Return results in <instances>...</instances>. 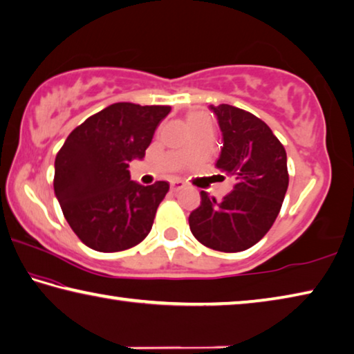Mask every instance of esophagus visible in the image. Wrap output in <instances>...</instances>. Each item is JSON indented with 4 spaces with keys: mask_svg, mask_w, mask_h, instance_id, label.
I'll return each mask as SVG.
<instances>
[{
    "mask_svg": "<svg viewBox=\"0 0 354 354\" xmlns=\"http://www.w3.org/2000/svg\"><path fill=\"white\" fill-rule=\"evenodd\" d=\"M182 188H185V183L182 180H172L171 182V189L174 191V193H177V191L182 189Z\"/></svg>",
    "mask_w": 354,
    "mask_h": 354,
    "instance_id": "obj_1",
    "label": "esophagus"
}]
</instances>
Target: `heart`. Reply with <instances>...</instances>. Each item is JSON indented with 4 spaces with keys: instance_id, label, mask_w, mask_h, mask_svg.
<instances>
[{
    "instance_id": "heart-1",
    "label": "heart",
    "mask_w": 354,
    "mask_h": 354,
    "mask_svg": "<svg viewBox=\"0 0 354 354\" xmlns=\"http://www.w3.org/2000/svg\"><path fill=\"white\" fill-rule=\"evenodd\" d=\"M201 121H209L208 115L205 111H193V113L188 115V124H196V122H201Z\"/></svg>"
}]
</instances>
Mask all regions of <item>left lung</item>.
Instances as JSON below:
<instances>
[{
	"mask_svg": "<svg viewBox=\"0 0 354 354\" xmlns=\"http://www.w3.org/2000/svg\"><path fill=\"white\" fill-rule=\"evenodd\" d=\"M222 132L216 166L233 177L234 189L218 202L201 191L189 228L201 244L218 252H243L274 225L288 191V160L280 140L250 111L228 104L209 105Z\"/></svg>",
	"mask_w": 354,
	"mask_h": 354,
	"instance_id": "obj_1",
	"label": "left lung"
}]
</instances>
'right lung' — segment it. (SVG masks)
<instances>
[{
    "label": "right lung",
    "mask_w": 354,
    "mask_h": 354,
    "mask_svg": "<svg viewBox=\"0 0 354 354\" xmlns=\"http://www.w3.org/2000/svg\"><path fill=\"white\" fill-rule=\"evenodd\" d=\"M169 105L111 104L77 126L55 155L54 193L73 232L96 252L135 247L151 232L169 183L142 187L129 163L142 158Z\"/></svg>",
    "instance_id": "right-lung-1"
}]
</instances>
